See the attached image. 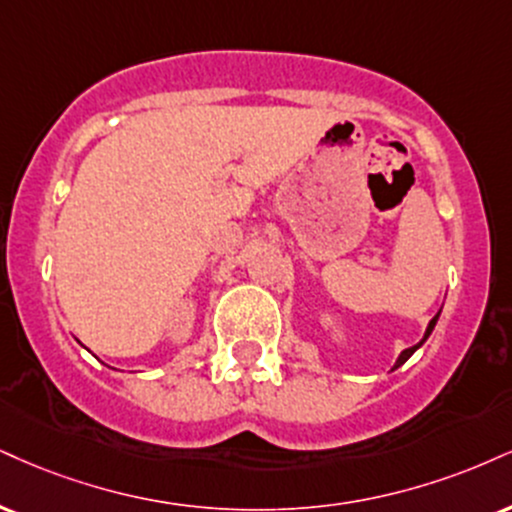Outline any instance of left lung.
<instances>
[{
	"label": "left lung",
	"mask_w": 512,
	"mask_h": 512,
	"mask_svg": "<svg viewBox=\"0 0 512 512\" xmlns=\"http://www.w3.org/2000/svg\"><path fill=\"white\" fill-rule=\"evenodd\" d=\"M436 319H439V315H436V317L432 319V322H429V326H427V331H424V338H422V341H420V343H417V346H412V348H408V350H403V353H400V357H398V362H396V367H400V365H403V362H405V360H408V357H410L412 353H415V350H417V348H420L424 341H427V338H429V334H432V331H434V326H436ZM396 367H393V369H396Z\"/></svg>",
	"instance_id": "left-lung-1"
}]
</instances>
